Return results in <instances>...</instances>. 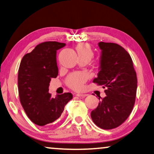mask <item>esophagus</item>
<instances>
[{
  "instance_id": "obj_1",
  "label": "esophagus",
  "mask_w": 154,
  "mask_h": 154,
  "mask_svg": "<svg viewBox=\"0 0 154 154\" xmlns=\"http://www.w3.org/2000/svg\"><path fill=\"white\" fill-rule=\"evenodd\" d=\"M77 97H80V98H84V97H86L87 95V94H77L76 95Z\"/></svg>"
}]
</instances>
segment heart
<instances>
[{
    "label": "heart",
    "mask_w": 154,
    "mask_h": 154,
    "mask_svg": "<svg viewBox=\"0 0 154 154\" xmlns=\"http://www.w3.org/2000/svg\"><path fill=\"white\" fill-rule=\"evenodd\" d=\"M76 50L79 58H86L89 61L93 58V52L90 45L86 43H80L77 45ZM87 75L85 73L79 72L70 75L68 77L67 84L71 88L75 91H80L84 88V84L87 80Z\"/></svg>",
    "instance_id": "heart-1"
}]
</instances>
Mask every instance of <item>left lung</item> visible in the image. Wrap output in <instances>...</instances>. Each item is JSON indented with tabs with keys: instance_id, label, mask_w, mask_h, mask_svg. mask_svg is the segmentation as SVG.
Returning a JSON list of instances; mask_svg holds the SVG:
<instances>
[{
	"instance_id": "left-lung-1",
	"label": "left lung",
	"mask_w": 154,
	"mask_h": 154,
	"mask_svg": "<svg viewBox=\"0 0 154 154\" xmlns=\"http://www.w3.org/2000/svg\"><path fill=\"white\" fill-rule=\"evenodd\" d=\"M98 45L102 50L100 71L93 82L106 88V96L91 111V116L97 127L112 129L121 125L131 113L137 76L131 57L125 48L113 43L100 42Z\"/></svg>"
}]
</instances>
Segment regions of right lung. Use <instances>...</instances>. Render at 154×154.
<instances>
[{
	"instance_id": "1",
	"label": "right lung",
	"mask_w": 154,
	"mask_h": 154,
	"mask_svg": "<svg viewBox=\"0 0 154 154\" xmlns=\"http://www.w3.org/2000/svg\"><path fill=\"white\" fill-rule=\"evenodd\" d=\"M65 45L57 41L41 43L25 54L20 61L18 74L20 102L27 117L38 126L57 120L72 98L70 93L55 97L49 93L51 78L58 75L57 50Z\"/></svg>"
}]
</instances>
